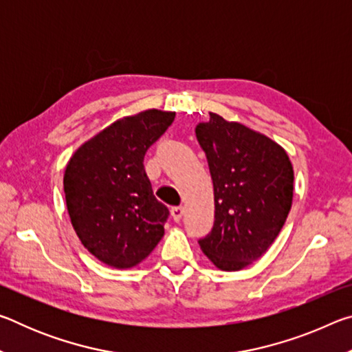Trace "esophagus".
<instances>
[{"mask_svg":"<svg viewBox=\"0 0 352 352\" xmlns=\"http://www.w3.org/2000/svg\"><path fill=\"white\" fill-rule=\"evenodd\" d=\"M183 212H184V208L183 206H174L170 210L172 214V219L175 220V222H180V219L183 217Z\"/></svg>","mask_w":352,"mask_h":352,"instance_id":"esophagus-1","label":"esophagus"}]
</instances>
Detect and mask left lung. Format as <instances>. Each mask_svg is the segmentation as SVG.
<instances>
[{
    "label": "left lung",
    "mask_w": 352,
    "mask_h": 352,
    "mask_svg": "<svg viewBox=\"0 0 352 352\" xmlns=\"http://www.w3.org/2000/svg\"><path fill=\"white\" fill-rule=\"evenodd\" d=\"M214 184V225L199 245L219 269H245L267 252L287 219L294 169L281 146L210 113L195 129Z\"/></svg>",
    "instance_id": "1"
}]
</instances>
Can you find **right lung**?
Returning a JSON list of instances; mask_svg holds the SVG:
<instances>
[{
	"label": "right lung",
	"instance_id": "add662e5",
	"mask_svg": "<svg viewBox=\"0 0 352 352\" xmlns=\"http://www.w3.org/2000/svg\"><path fill=\"white\" fill-rule=\"evenodd\" d=\"M174 118L147 110L119 119L69 160L63 189L71 223L83 247L107 265H136L164 234L169 210L153 195L144 155Z\"/></svg>",
	"mask_w": 352,
	"mask_h": 352
}]
</instances>
